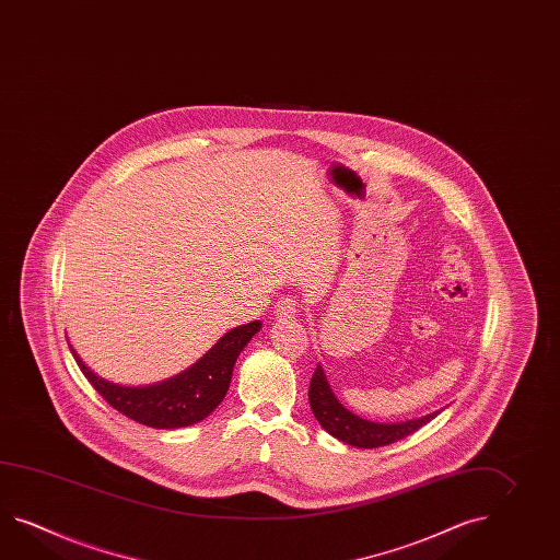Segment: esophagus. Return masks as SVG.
Instances as JSON below:
<instances>
[{"label":"esophagus","mask_w":560,"mask_h":560,"mask_svg":"<svg viewBox=\"0 0 560 560\" xmlns=\"http://www.w3.org/2000/svg\"><path fill=\"white\" fill-rule=\"evenodd\" d=\"M298 303H295V299L291 298H281L277 303H275V317L279 319V322H287V319H293L295 315H298Z\"/></svg>","instance_id":"esophagus-1"}]
</instances>
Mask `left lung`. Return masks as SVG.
<instances>
[{"mask_svg":"<svg viewBox=\"0 0 560 560\" xmlns=\"http://www.w3.org/2000/svg\"><path fill=\"white\" fill-rule=\"evenodd\" d=\"M311 411L315 420L322 423L327 434L334 435L339 442L355 447H380L394 444L406 435L413 434L422 425L432 422L442 410L432 411L416 420L398 423L372 422L349 411L339 399L325 377L324 368L317 363L310 384Z\"/></svg>","mask_w":560,"mask_h":560,"instance_id":"obj_1","label":"left lung"}]
</instances>
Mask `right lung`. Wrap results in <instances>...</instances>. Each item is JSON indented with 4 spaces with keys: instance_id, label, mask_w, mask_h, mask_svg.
<instances>
[{
    "instance_id": "obj_1",
    "label": "right lung",
    "mask_w": 560,
    "mask_h": 560,
    "mask_svg": "<svg viewBox=\"0 0 560 560\" xmlns=\"http://www.w3.org/2000/svg\"><path fill=\"white\" fill-rule=\"evenodd\" d=\"M261 325V322H250L226 331L185 372L150 386H122L104 380L88 368L72 346L70 349L88 382L114 410L149 428L174 430L205 420L223 401L231 386L236 358Z\"/></svg>"
}]
</instances>
